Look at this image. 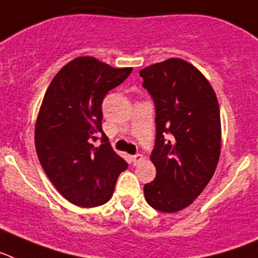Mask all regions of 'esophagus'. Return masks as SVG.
<instances>
[{
    "label": "esophagus",
    "mask_w": 258,
    "mask_h": 258,
    "mask_svg": "<svg viewBox=\"0 0 258 258\" xmlns=\"http://www.w3.org/2000/svg\"><path fill=\"white\" fill-rule=\"evenodd\" d=\"M144 160V157H143V154H135V156H132V163L134 165H139V163L142 162V161Z\"/></svg>",
    "instance_id": "34e87169"
}]
</instances>
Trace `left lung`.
Segmentation results:
<instances>
[{
	"label": "left lung",
	"instance_id": "1",
	"mask_svg": "<svg viewBox=\"0 0 258 258\" xmlns=\"http://www.w3.org/2000/svg\"><path fill=\"white\" fill-rule=\"evenodd\" d=\"M156 105L157 174L144 185L147 203L175 213L200 196L221 154V115L216 92L194 64L169 58L140 71Z\"/></svg>",
	"mask_w": 258,
	"mask_h": 258
}]
</instances>
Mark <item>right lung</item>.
I'll use <instances>...</instances> for the list:
<instances>
[{
	"label": "right lung",
	"mask_w": 258,
	"mask_h": 258,
	"mask_svg": "<svg viewBox=\"0 0 258 258\" xmlns=\"http://www.w3.org/2000/svg\"><path fill=\"white\" fill-rule=\"evenodd\" d=\"M132 67L115 69L95 57H78L53 78L42 98L35 126L40 163L57 191L74 205L93 208L113 196L127 162L102 131V100L119 86ZM98 132L100 147L91 144Z\"/></svg>",
	"instance_id": "1"
}]
</instances>
